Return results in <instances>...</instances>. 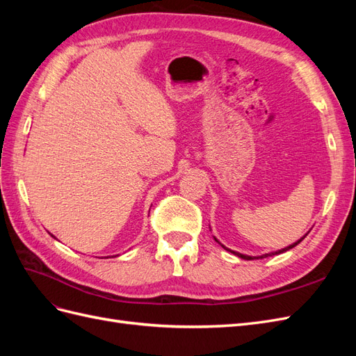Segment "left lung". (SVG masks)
Returning <instances> with one entry per match:
<instances>
[{"instance_id": "1", "label": "left lung", "mask_w": 356, "mask_h": 356, "mask_svg": "<svg viewBox=\"0 0 356 356\" xmlns=\"http://www.w3.org/2000/svg\"><path fill=\"white\" fill-rule=\"evenodd\" d=\"M307 236V233L303 236V238H301L300 241H297L296 243H293V245H289V246H286V248H284V250H279V251H276V252H270V254H263L261 257H250V255H243V254H239V252H234V251H230V250H227V248H225L224 245H221L224 250H227V251H230V252H233L234 255H238V257H241V258H243V260H258V258H266V257H272V255H276V254H282V252H285V251H288V250H291V248H294L296 245H298L301 241H303L305 238ZM217 241V239H215ZM218 242V241H217Z\"/></svg>"}]
</instances>
